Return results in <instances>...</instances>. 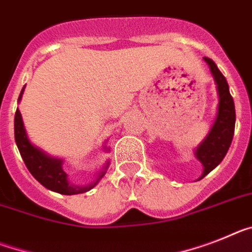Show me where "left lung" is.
<instances>
[{"label": "left lung", "mask_w": 252, "mask_h": 252, "mask_svg": "<svg viewBox=\"0 0 252 252\" xmlns=\"http://www.w3.org/2000/svg\"><path fill=\"white\" fill-rule=\"evenodd\" d=\"M204 60L210 66L211 74L217 83L219 105H218V115L214 126L209 132L208 137L204 139V142L198 146L194 152L196 158L204 165V172L200 179L204 178L213 169L217 168L224 156L227 155L232 139H233L234 124H236V110H234L233 98L229 94L227 79L211 59L205 58Z\"/></svg>", "instance_id": "left-lung-1"}]
</instances>
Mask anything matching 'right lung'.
<instances>
[{"label": "right lung", "mask_w": 252, "mask_h": 252, "mask_svg": "<svg viewBox=\"0 0 252 252\" xmlns=\"http://www.w3.org/2000/svg\"><path fill=\"white\" fill-rule=\"evenodd\" d=\"M22 90L20 96H19V101L22 98L23 94ZM14 130H15V142L18 145V149L20 151L24 164L27 165L31 174L37 179L42 186L51 189V191L59 192L61 194H77V193H84V192L90 191L94 186L98 183L101 178L105 174V170L98 173L96 181L94 183H91L88 186H74L70 182L67 181V174L63 169V161L60 158H54L46 155L43 151L34 147L32 145L31 141L28 139V136L25 133L24 124H23L22 114L16 109L15 113V120H14ZM107 164L105 169L107 168Z\"/></svg>", "instance_id": "add662e5"}]
</instances>
